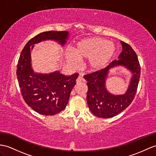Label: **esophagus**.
I'll return each instance as SVG.
<instances>
[{
  "label": "esophagus",
  "instance_id": "34e87169",
  "mask_svg": "<svg viewBox=\"0 0 156 156\" xmlns=\"http://www.w3.org/2000/svg\"><path fill=\"white\" fill-rule=\"evenodd\" d=\"M83 81H85L84 79H83V77H82L81 75H79V77H78V78L77 79V83H79L83 82Z\"/></svg>",
  "mask_w": 156,
  "mask_h": 156
}]
</instances>
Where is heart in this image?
Instances as JSON below:
<instances>
[{"label":"heart","instance_id":"obj_1","mask_svg":"<svg viewBox=\"0 0 156 156\" xmlns=\"http://www.w3.org/2000/svg\"><path fill=\"white\" fill-rule=\"evenodd\" d=\"M73 54H65L67 63L73 68L77 67L76 58L83 61L88 59L87 67L91 71L103 69L111 62L115 54L116 49L112 43L102 37H86L77 41L71 48Z\"/></svg>","mask_w":156,"mask_h":156}]
</instances>
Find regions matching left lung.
<instances>
[{
	"label": "left lung",
	"instance_id": "1",
	"mask_svg": "<svg viewBox=\"0 0 156 156\" xmlns=\"http://www.w3.org/2000/svg\"><path fill=\"white\" fill-rule=\"evenodd\" d=\"M122 51L119 59L112 62L105 69L86 75L88 91L87 102L90 111L98 118L108 119L122 112L131 104L137 90L140 77V66L136 52L130 45L121 41ZM123 66L132 73L127 90L124 94L114 95L107 90L105 81L109 71L114 68Z\"/></svg>",
	"mask_w": 156,
	"mask_h": 156
}]
</instances>
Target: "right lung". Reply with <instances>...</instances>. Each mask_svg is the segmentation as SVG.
Here are the masks:
<instances>
[{
  "instance_id": "1",
  "label": "right lung",
  "mask_w": 156,
  "mask_h": 156,
  "mask_svg": "<svg viewBox=\"0 0 156 156\" xmlns=\"http://www.w3.org/2000/svg\"><path fill=\"white\" fill-rule=\"evenodd\" d=\"M69 37L67 31L40 33L26 44L20 54L16 75L22 97L30 107L41 115H55L65 109L79 74L67 76L59 71L49 73L34 72L31 51L34 45L46 40L54 41L63 47Z\"/></svg>"
}]
</instances>
